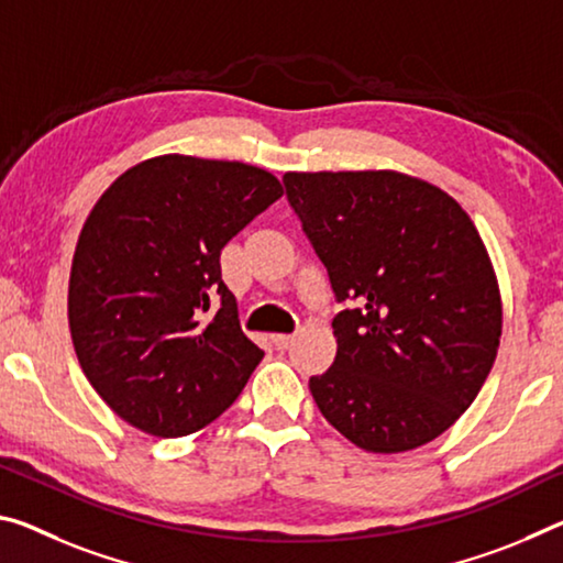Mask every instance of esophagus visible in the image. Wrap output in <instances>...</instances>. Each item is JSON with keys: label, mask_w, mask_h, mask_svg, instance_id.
<instances>
[{"label": "esophagus", "mask_w": 563, "mask_h": 563, "mask_svg": "<svg viewBox=\"0 0 563 563\" xmlns=\"http://www.w3.org/2000/svg\"><path fill=\"white\" fill-rule=\"evenodd\" d=\"M292 343H296V335H273V345L278 347V351H288Z\"/></svg>", "instance_id": "esophagus-1"}]
</instances>
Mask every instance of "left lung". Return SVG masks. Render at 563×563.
Segmentation results:
<instances>
[{"mask_svg": "<svg viewBox=\"0 0 563 563\" xmlns=\"http://www.w3.org/2000/svg\"><path fill=\"white\" fill-rule=\"evenodd\" d=\"M285 195L343 310L335 361L308 380L320 413L373 453L456 423L501 338V296L474 222L416 177L288 173Z\"/></svg>", "mask_w": 563, "mask_h": 563, "instance_id": "8db88e82", "label": "left lung"}]
</instances>
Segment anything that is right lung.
<instances>
[{
  "mask_svg": "<svg viewBox=\"0 0 563 563\" xmlns=\"http://www.w3.org/2000/svg\"><path fill=\"white\" fill-rule=\"evenodd\" d=\"M283 195L261 167L163 155L120 175L89 212L69 275L87 380L159 439L216 421L263 351L240 330L220 253Z\"/></svg>",
  "mask_w": 563,
  "mask_h": 563,
  "instance_id": "add662e5",
  "label": "right lung"
}]
</instances>
